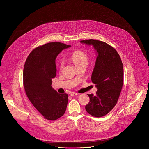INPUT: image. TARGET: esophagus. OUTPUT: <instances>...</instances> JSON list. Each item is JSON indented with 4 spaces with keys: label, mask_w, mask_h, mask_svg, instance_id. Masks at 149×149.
<instances>
[{
    "label": "esophagus",
    "mask_w": 149,
    "mask_h": 149,
    "mask_svg": "<svg viewBox=\"0 0 149 149\" xmlns=\"http://www.w3.org/2000/svg\"><path fill=\"white\" fill-rule=\"evenodd\" d=\"M69 95H70V96H76V95H78V93H75V92H71V93H70Z\"/></svg>",
    "instance_id": "esophagus-1"
}]
</instances>
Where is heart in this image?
I'll return each instance as SVG.
<instances>
[{
    "mask_svg": "<svg viewBox=\"0 0 149 149\" xmlns=\"http://www.w3.org/2000/svg\"><path fill=\"white\" fill-rule=\"evenodd\" d=\"M72 60L79 68L82 65H87L89 61L88 56L81 50H77L72 55ZM64 66V60H61L60 64V69L62 70Z\"/></svg>",
    "mask_w": 149,
    "mask_h": 149,
    "instance_id": "obj_1",
    "label": "heart"
}]
</instances>
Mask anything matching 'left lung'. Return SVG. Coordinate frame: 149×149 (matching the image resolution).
Here are the masks:
<instances>
[{
  "label": "left lung",
  "instance_id": "8db88e82",
  "mask_svg": "<svg viewBox=\"0 0 149 149\" xmlns=\"http://www.w3.org/2000/svg\"><path fill=\"white\" fill-rule=\"evenodd\" d=\"M81 42L92 45L97 50L91 80L97 91L95 96L88 94L89 102L85 109L91 115L100 118L109 112L117 103L123 84V66L117 51L108 43L92 39Z\"/></svg>",
  "mask_w": 149,
  "mask_h": 149
}]
</instances>
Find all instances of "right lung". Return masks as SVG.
I'll return each mask as SVG.
<instances>
[{
    "mask_svg": "<svg viewBox=\"0 0 149 149\" xmlns=\"http://www.w3.org/2000/svg\"><path fill=\"white\" fill-rule=\"evenodd\" d=\"M60 42H49L33 49L24 65L23 82L30 102L44 118L56 120L66 109L68 95L58 93L52 86L56 75V58L64 49L70 47Z\"/></svg>",
    "mask_w": 149,
    "mask_h": 149,
    "instance_id": "1",
    "label": "right lung"
}]
</instances>
